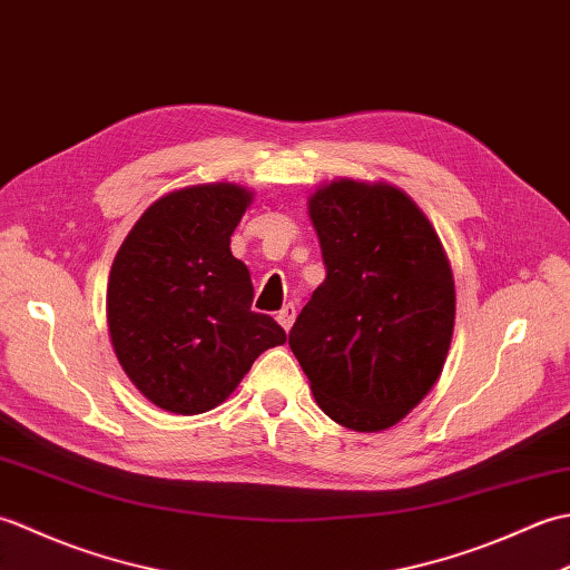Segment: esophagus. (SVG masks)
Listing matches in <instances>:
<instances>
[{
    "instance_id": "obj_1",
    "label": "esophagus",
    "mask_w": 570,
    "mask_h": 570,
    "mask_svg": "<svg viewBox=\"0 0 570 570\" xmlns=\"http://www.w3.org/2000/svg\"><path fill=\"white\" fill-rule=\"evenodd\" d=\"M276 321H278V325H282V328H284L286 333L292 331V325H294V321H296V306H294V304H286L282 311H278Z\"/></svg>"
}]
</instances>
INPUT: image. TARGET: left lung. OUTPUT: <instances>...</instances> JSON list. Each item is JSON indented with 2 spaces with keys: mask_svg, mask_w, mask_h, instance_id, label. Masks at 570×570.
<instances>
[{
  "mask_svg": "<svg viewBox=\"0 0 570 570\" xmlns=\"http://www.w3.org/2000/svg\"><path fill=\"white\" fill-rule=\"evenodd\" d=\"M308 215L325 282L288 345L325 414L384 431L441 377L455 323L451 264L429 217L394 186L333 180L308 198Z\"/></svg>",
  "mask_w": 570,
  "mask_h": 570,
  "instance_id": "8db88e82",
  "label": "left lung"
}]
</instances>
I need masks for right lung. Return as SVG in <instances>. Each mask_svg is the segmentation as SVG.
<instances>
[{
  "label": "right lung",
  "mask_w": 570,
  "mask_h": 570,
  "mask_svg": "<svg viewBox=\"0 0 570 570\" xmlns=\"http://www.w3.org/2000/svg\"><path fill=\"white\" fill-rule=\"evenodd\" d=\"M252 203L235 184L168 193L131 227L107 284L119 365L171 414H203L237 390L264 350L284 345L272 316L252 311V278L229 237Z\"/></svg>",
  "instance_id": "add662e5"
}]
</instances>
